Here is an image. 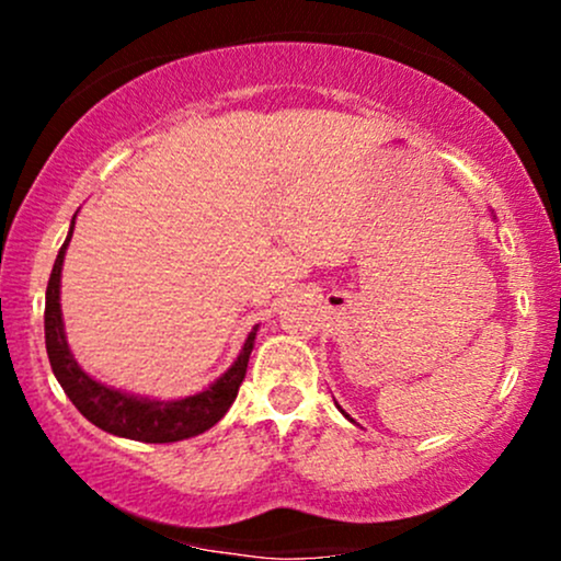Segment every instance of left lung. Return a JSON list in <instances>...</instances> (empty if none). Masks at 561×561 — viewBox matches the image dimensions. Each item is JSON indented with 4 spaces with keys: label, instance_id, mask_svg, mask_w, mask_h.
I'll use <instances>...</instances> for the list:
<instances>
[{
    "label": "left lung",
    "instance_id": "8db88e82",
    "mask_svg": "<svg viewBox=\"0 0 561 561\" xmlns=\"http://www.w3.org/2000/svg\"><path fill=\"white\" fill-rule=\"evenodd\" d=\"M345 416H347V414H345Z\"/></svg>",
    "mask_w": 561,
    "mask_h": 561
}]
</instances>
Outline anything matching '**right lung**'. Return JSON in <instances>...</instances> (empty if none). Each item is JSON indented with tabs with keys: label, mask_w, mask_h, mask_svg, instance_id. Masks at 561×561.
I'll list each match as a JSON object with an SVG mask.
<instances>
[{
	"label": "right lung",
	"mask_w": 561,
	"mask_h": 561,
	"mask_svg": "<svg viewBox=\"0 0 561 561\" xmlns=\"http://www.w3.org/2000/svg\"><path fill=\"white\" fill-rule=\"evenodd\" d=\"M70 234H73V227H70L66 242H62L60 253H57L55 259L53 274H49L47 285V306H44V340H47V356L49 364H53L57 382L66 390V396L89 422L111 435L128 437V440L176 443L214 427V424L227 414L229 405L234 403L237 392H240L259 327L248 334L237 362L231 364L210 388L195 392V396H186L182 401H150V398L128 396V392L107 388V385L96 382V379H92L81 369L68 347L66 330H62L60 274Z\"/></svg>",
	"instance_id": "obj_1"
}]
</instances>
